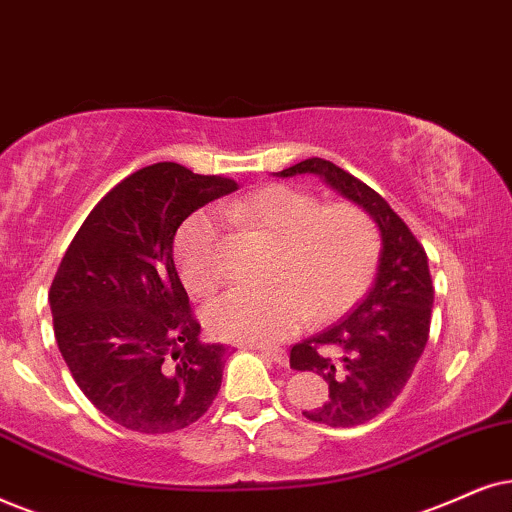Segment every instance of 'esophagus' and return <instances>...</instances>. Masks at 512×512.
<instances>
[{
  "label": "esophagus",
  "mask_w": 512,
  "mask_h": 512,
  "mask_svg": "<svg viewBox=\"0 0 512 512\" xmlns=\"http://www.w3.org/2000/svg\"><path fill=\"white\" fill-rule=\"evenodd\" d=\"M255 349L262 354V357H267V359L274 361V364H278V366H288V354H286V349H271V347H255Z\"/></svg>",
  "instance_id": "1"
}]
</instances>
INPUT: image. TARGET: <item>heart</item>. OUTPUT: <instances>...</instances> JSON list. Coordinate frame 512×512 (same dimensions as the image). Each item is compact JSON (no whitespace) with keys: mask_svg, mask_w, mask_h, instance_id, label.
<instances>
[{"mask_svg":"<svg viewBox=\"0 0 512 512\" xmlns=\"http://www.w3.org/2000/svg\"><path fill=\"white\" fill-rule=\"evenodd\" d=\"M222 215L278 243L267 290L234 288L205 309V323L219 340L274 345L295 333L309 314L328 319L364 293L378 255V231L354 205H326L293 186H267L229 200ZM174 262L186 290L196 297L222 283L219 226L210 212L186 219L174 241Z\"/></svg>","mask_w":512,"mask_h":512,"instance_id":"1","label":"heart"}]
</instances>
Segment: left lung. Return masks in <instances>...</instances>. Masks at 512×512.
Segmentation results:
<instances>
[{
  "label": "left lung",
  "instance_id": "1",
  "mask_svg": "<svg viewBox=\"0 0 512 512\" xmlns=\"http://www.w3.org/2000/svg\"><path fill=\"white\" fill-rule=\"evenodd\" d=\"M276 174H316L378 224V271L364 300L345 319L290 349V368L314 371L328 383L326 404L302 411L304 416L331 428H354L390 409L423 354L435 302L428 255L380 193L331 160L309 158Z\"/></svg>",
  "mask_w": 512,
  "mask_h": 512
}]
</instances>
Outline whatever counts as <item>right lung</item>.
Segmentation results:
<instances>
[{
	"mask_svg": "<svg viewBox=\"0 0 512 512\" xmlns=\"http://www.w3.org/2000/svg\"><path fill=\"white\" fill-rule=\"evenodd\" d=\"M236 189L148 165L89 212L63 255L49 290L58 349L84 397L122 428H189L217 397L226 347L198 340L172 245L186 217Z\"/></svg>",
	"mask_w": 512,
	"mask_h": 512,
	"instance_id": "add662e5",
	"label": "right lung"
}]
</instances>
